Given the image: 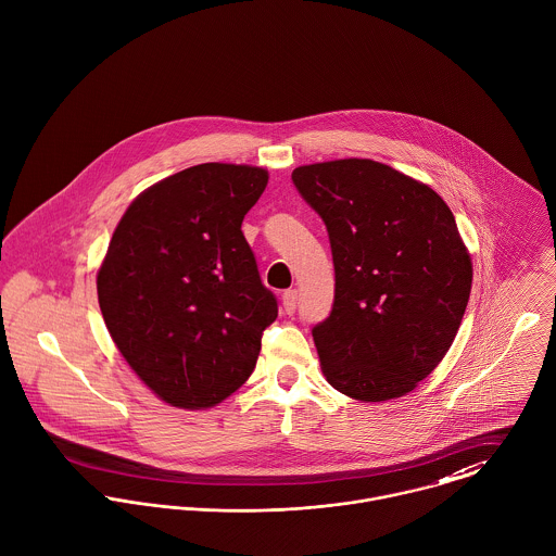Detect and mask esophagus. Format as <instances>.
Here are the masks:
<instances>
[{"instance_id": "1", "label": "esophagus", "mask_w": 556, "mask_h": 556, "mask_svg": "<svg viewBox=\"0 0 556 556\" xmlns=\"http://www.w3.org/2000/svg\"><path fill=\"white\" fill-rule=\"evenodd\" d=\"M281 305H283V311H286L288 315H294V311L299 307V292H296V290H288V292L283 294V299H281Z\"/></svg>"}]
</instances>
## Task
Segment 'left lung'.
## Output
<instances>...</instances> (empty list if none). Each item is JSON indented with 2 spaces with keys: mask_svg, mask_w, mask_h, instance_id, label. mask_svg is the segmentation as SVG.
<instances>
[{
  "mask_svg": "<svg viewBox=\"0 0 556 556\" xmlns=\"http://www.w3.org/2000/svg\"><path fill=\"white\" fill-rule=\"evenodd\" d=\"M292 181L328 230L334 303L313 326L328 383L358 401L412 392L450 350L471 257L431 187L372 160L301 166Z\"/></svg>",
  "mask_w": 556,
  "mask_h": 556,
  "instance_id": "left-lung-1",
  "label": "left lung"
}]
</instances>
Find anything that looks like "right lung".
<instances>
[{
  "label": "right lung",
  "instance_id": "1",
  "mask_svg": "<svg viewBox=\"0 0 556 556\" xmlns=\"http://www.w3.org/2000/svg\"><path fill=\"white\" fill-rule=\"evenodd\" d=\"M266 184L255 166H191L142 191L111 239L98 273L106 328L175 407H213L239 390L277 319L241 230Z\"/></svg>",
  "mask_w": 556,
  "mask_h": 556
}]
</instances>
